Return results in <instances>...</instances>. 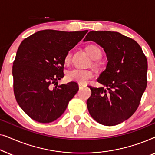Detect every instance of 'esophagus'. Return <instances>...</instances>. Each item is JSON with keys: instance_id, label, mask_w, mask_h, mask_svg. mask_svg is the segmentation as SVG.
Wrapping results in <instances>:
<instances>
[{"instance_id": "obj_1", "label": "esophagus", "mask_w": 155, "mask_h": 155, "mask_svg": "<svg viewBox=\"0 0 155 155\" xmlns=\"http://www.w3.org/2000/svg\"><path fill=\"white\" fill-rule=\"evenodd\" d=\"M78 86H79V88L80 89H82V88H83V87H84V84H81V83H78Z\"/></svg>"}]
</instances>
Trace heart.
Masks as SVG:
<instances>
[{
  "mask_svg": "<svg viewBox=\"0 0 155 155\" xmlns=\"http://www.w3.org/2000/svg\"><path fill=\"white\" fill-rule=\"evenodd\" d=\"M87 51L90 55L91 58L94 60H99L102 56L101 48L95 44H90L87 46ZM72 54L71 51L68 52L65 56L64 61L65 63H69L71 61ZM93 65L95 67L98 66V63L96 61L93 63ZM94 77V73L90 70L82 69H73L67 73L66 78L69 81L77 82L78 83L85 84L89 80Z\"/></svg>",
  "mask_w": 155,
  "mask_h": 155,
  "instance_id": "b5f03b06",
  "label": "heart"
}]
</instances>
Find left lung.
<instances>
[{"mask_svg": "<svg viewBox=\"0 0 155 155\" xmlns=\"http://www.w3.org/2000/svg\"><path fill=\"white\" fill-rule=\"evenodd\" d=\"M84 41L99 44L108 63L97 82L103 87L89 86V113L100 124L116 126L136 111L147 87V61L138 44L117 31H91Z\"/></svg>", "mask_w": 155, "mask_h": 155, "instance_id": "left-lung-1", "label": "left lung"}]
</instances>
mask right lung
<instances>
[{
	"label": "right lung",
	"mask_w": 155,
	"mask_h": 155,
	"mask_svg": "<svg viewBox=\"0 0 155 155\" xmlns=\"http://www.w3.org/2000/svg\"><path fill=\"white\" fill-rule=\"evenodd\" d=\"M87 30L45 29L25 39L12 65L13 90L19 106L39 123H51L66 109L79 90L75 82L54 85L64 77V58Z\"/></svg>",
	"instance_id": "right-lung-1"
}]
</instances>
